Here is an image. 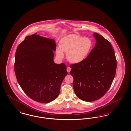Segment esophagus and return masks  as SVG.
Here are the masks:
<instances>
[{
    "label": "esophagus",
    "instance_id": "34e87169",
    "mask_svg": "<svg viewBox=\"0 0 131 131\" xmlns=\"http://www.w3.org/2000/svg\"><path fill=\"white\" fill-rule=\"evenodd\" d=\"M71 68L70 67H68L67 68V72L69 73L70 72V71H71Z\"/></svg>",
    "mask_w": 131,
    "mask_h": 131
}]
</instances>
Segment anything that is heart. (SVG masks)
Returning a JSON list of instances; mask_svg holds the SVG:
<instances>
[{
	"instance_id": "obj_1",
	"label": "heart",
	"mask_w": 131,
	"mask_h": 131,
	"mask_svg": "<svg viewBox=\"0 0 131 131\" xmlns=\"http://www.w3.org/2000/svg\"><path fill=\"white\" fill-rule=\"evenodd\" d=\"M93 43L90 38L83 37L75 34L63 37L57 48L56 55L60 59L64 57V52L67 53L69 61L73 64L82 62L92 50Z\"/></svg>"
}]
</instances>
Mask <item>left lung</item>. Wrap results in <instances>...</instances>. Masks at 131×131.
I'll use <instances>...</instances> for the list:
<instances>
[{
    "label": "left lung",
    "instance_id": "8db88e82",
    "mask_svg": "<svg viewBox=\"0 0 131 131\" xmlns=\"http://www.w3.org/2000/svg\"><path fill=\"white\" fill-rule=\"evenodd\" d=\"M95 46L82 62L70 66L73 87L79 98L92 102L103 97L111 87L116 73L117 61L110 42L97 33Z\"/></svg>",
    "mask_w": 131,
    "mask_h": 131
}]
</instances>
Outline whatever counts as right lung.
<instances>
[{"label": "right lung", "instance_id": "1", "mask_svg": "<svg viewBox=\"0 0 131 131\" xmlns=\"http://www.w3.org/2000/svg\"><path fill=\"white\" fill-rule=\"evenodd\" d=\"M27 36L18 47L15 72L20 86L31 99L42 103L55 100L68 73L64 63L53 61V39L36 34Z\"/></svg>", "mask_w": 131, "mask_h": 131}]
</instances>
